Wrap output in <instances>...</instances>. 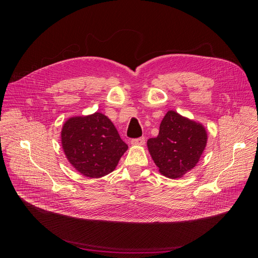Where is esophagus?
Wrapping results in <instances>:
<instances>
[{"label": "esophagus", "mask_w": 258, "mask_h": 258, "mask_svg": "<svg viewBox=\"0 0 258 258\" xmlns=\"http://www.w3.org/2000/svg\"><path fill=\"white\" fill-rule=\"evenodd\" d=\"M145 141H146L145 137H140V138H137V139H133V140L131 141V143H132L133 145H144V144H145Z\"/></svg>", "instance_id": "esophagus-1"}]
</instances>
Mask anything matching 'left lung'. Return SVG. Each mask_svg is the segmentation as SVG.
I'll return each mask as SVG.
<instances>
[{
  "label": "left lung",
  "instance_id": "8db88e82",
  "mask_svg": "<svg viewBox=\"0 0 258 258\" xmlns=\"http://www.w3.org/2000/svg\"><path fill=\"white\" fill-rule=\"evenodd\" d=\"M206 142L207 134L200 123L168 111L160 123L159 135L149 139L147 145L159 171L176 178L197 164Z\"/></svg>",
  "mask_w": 258,
  "mask_h": 258
}]
</instances>
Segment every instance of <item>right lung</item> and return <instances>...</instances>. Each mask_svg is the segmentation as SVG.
<instances>
[{
	"mask_svg": "<svg viewBox=\"0 0 258 258\" xmlns=\"http://www.w3.org/2000/svg\"><path fill=\"white\" fill-rule=\"evenodd\" d=\"M61 141L68 161L88 177L113 171L127 150L114 124L100 112L69 118L63 125Z\"/></svg>",
	"mask_w": 258,
	"mask_h": 258,
	"instance_id": "add662e5",
	"label": "right lung"
}]
</instances>
